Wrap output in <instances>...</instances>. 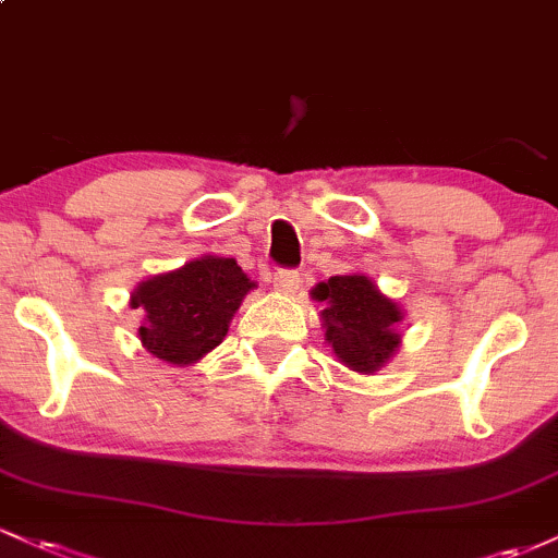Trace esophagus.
Returning <instances> with one entry per match:
<instances>
[{"instance_id":"esophagus-1","label":"esophagus","mask_w":558,"mask_h":558,"mask_svg":"<svg viewBox=\"0 0 558 558\" xmlns=\"http://www.w3.org/2000/svg\"><path fill=\"white\" fill-rule=\"evenodd\" d=\"M272 286L280 293H293L299 288V272L291 270V267H278L272 275Z\"/></svg>"}]
</instances>
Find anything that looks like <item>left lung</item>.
Listing matches in <instances>:
<instances>
[{"instance_id":"left-lung-1","label":"left lung","mask_w":558,"mask_h":558,"mask_svg":"<svg viewBox=\"0 0 558 558\" xmlns=\"http://www.w3.org/2000/svg\"><path fill=\"white\" fill-rule=\"evenodd\" d=\"M312 296L325 301V341L356 373H375L399 349L401 310L383 296L364 275H336L319 283Z\"/></svg>"}]
</instances>
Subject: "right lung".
Masks as SVG:
<instances>
[{
    "label": "right lung",
    "instance_id": "add662e5",
    "mask_svg": "<svg viewBox=\"0 0 558 558\" xmlns=\"http://www.w3.org/2000/svg\"><path fill=\"white\" fill-rule=\"evenodd\" d=\"M254 288L235 259L202 257L181 270L144 280L133 291V310L144 306L141 343L157 360L191 364L226 338L230 317Z\"/></svg>",
    "mask_w": 558,
    "mask_h": 558
}]
</instances>
